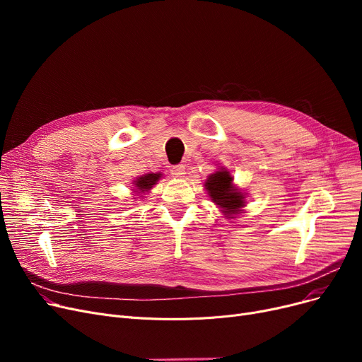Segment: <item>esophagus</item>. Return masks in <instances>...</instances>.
<instances>
[{
    "instance_id": "34e87169",
    "label": "esophagus",
    "mask_w": 362,
    "mask_h": 362,
    "mask_svg": "<svg viewBox=\"0 0 362 362\" xmlns=\"http://www.w3.org/2000/svg\"><path fill=\"white\" fill-rule=\"evenodd\" d=\"M170 173H171V176L177 177V179L183 177V176L186 175L185 165H183V164H176V165H173V167H171V170H170Z\"/></svg>"
}]
</instances>
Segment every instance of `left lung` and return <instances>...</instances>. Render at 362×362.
<instances>
[{
  "label": "left lung",
  "instance_id": "8db88e82",
  "mask_svg": "<svg viewBox=\"0 0 362 362\" xmlns=\"http://www.w3.org/2000/svg\"><path fill=\"white\" fill-rule=\"evenodd\" d=\"M232 176L227 170L216 171L206 179L205 187L213 201L220 205L227 214H236L239 208L243 206V195L232 186Z\"/></svg>",
  "mask_w": 362,
  "mask_h": 362
}]
</instances>
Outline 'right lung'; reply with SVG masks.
I'll return each instance as SVG.
<instances>
[{
    "label": "right lung",
    "mask_w": 362,
    "mask_h": 362,
    "mask_svg": "<svg viewBox=\"0 0 362 362\" xmlns=\"http://www.w3.org/2000/svg\"><path fill=\"white\" fill-rule=\"evenodd\" d=\"M158 179H160V175H154V173L145 175V176L139 177V179L135 182V186H136L138 191L145 192V191H148V189H151L152 186H154ZM135 192H136V191H135Z\"/></svg>",
    "instance_id": "obj_1"
}]
</instances>
